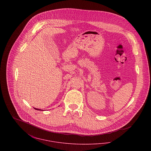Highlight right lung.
Listing matches in <instances>:
<instances>
[{
  "label": "right lung",
  "mask_w": 151,
  "mask_h": 151,
  "mask_svg": "<svg viewBox=\"0 0 151 151\" xmlns=\"http://www.w3.org/2000/svg\"><path fill=\"white\" fill-rule=\"evenodd\" d=\"M35 110H41V109H37V108H34Z\"/></svg>",
  "instance_id": "obj_1"
}]
</instances>
